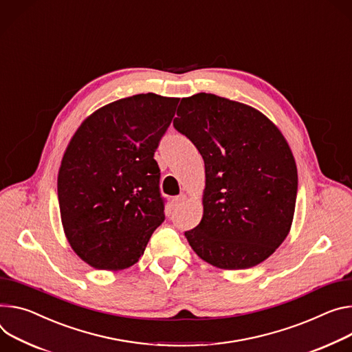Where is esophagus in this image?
I'll return each mask as SVG.
<instances>
[{"instance_id": "1", "label": "esophagus", "mask_w": 352, "mask_h": 352, "mask_svg": "<svg viewBox=\"0 0 352 352\" xmlns=\"http://www.w3.org/2000/svg\"><path fill=\"white\" fill-rule=\"evenodd\" d=\"M185 201V195H178V197H174L173 198V205L174 206H179L182 202Z\"/></svg>"}]
</instances>
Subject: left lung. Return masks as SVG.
<instances>
[{"label":"left lung","mask_w":352,"mask_h":352,"mask_svg":"<svg viewBox=\"0 0 352 352\" xmlns=\"http://www.w3.org/2000/svg\"><path fill=\"white\" fill-rule=\"evenodd\" d=\"M174 127L205 163L204 217L185 237L199 257L223 270L267 260L289 233L298 170L276 126L240 102L199 92L182 98Z\"/></svg>","instance_id":"obj_1"}]
</instances>
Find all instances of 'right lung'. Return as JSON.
Here are the masks:
<instances>
[{"instance_id": "obj_1", "label": "right lung", "mask_w": 352, "mask_h": 352, "mask_svg": "<svg viewBox=\"0 0 352 352\" xmlns=\"http://www.w3.org/2000/svg\"><path fill=\"white\" fill-rule=\"evenodd\" d=\"M178 101L133 95L94 112L73 136L58 171V205L70 245L91 267H132L164 221L154 153Z\"/></svg>"}]
</instances>
